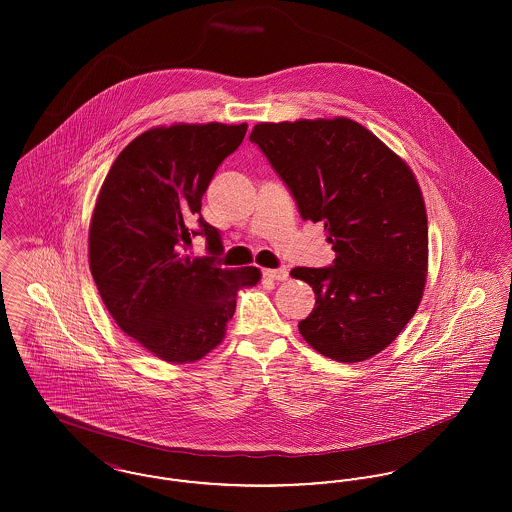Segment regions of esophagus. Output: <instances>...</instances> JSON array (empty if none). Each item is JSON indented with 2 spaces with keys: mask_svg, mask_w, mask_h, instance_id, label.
<instances>
[{
  "mask_svg": "<svg viewBox=\"0 0 512 512\" xmlns=\"http://www.w3.org/2000/svg\"><path fill=\"white\" fill-rule=\"evenodd\" d=\"M263 274L267 276L268 280H276V282L288 280V270L286 268H265Z\"/></svg>",
  "mask_w": 512,
  "mask_h": 512,
  "instance_id": "obj_1",
  "label": "esophagus"
}]
</instances>
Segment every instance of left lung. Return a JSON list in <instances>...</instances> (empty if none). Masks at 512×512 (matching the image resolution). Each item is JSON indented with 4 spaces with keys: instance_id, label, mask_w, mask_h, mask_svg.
Listing matches in <instances>:
<instances>
[{
    "instance_id": "8db88e82",
    "label": "left lung",
    "mask_w": 512,
    "mask_h": 512,
    "mask_svg": "<svg viewBox=\"0 0 512 512\" xmlns=\"http://www.w3.org/2000/svg\"><path fill=\"white\" fill-rule=\"evenodd\" d=\"M249 140L336 251L334 267L290 272L317 297L299 322L303 340L338 363L384 351L414 317L428 276V217L411 167L345 117L259 122Z\"/></svg>"
}]
</instances>
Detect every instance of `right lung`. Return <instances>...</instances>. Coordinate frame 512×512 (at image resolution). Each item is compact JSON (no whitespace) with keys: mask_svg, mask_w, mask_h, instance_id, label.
Segmentation results:
<instances>
[{"mask_svg":"<svg viewBox=\"0 0 512 512\" xmlns=\"http://www.w3.org/2000/svg\"><path fill=\"white\" fill-rule=\"evenodd\" d=\"M247 124L155 126L122 149L107 172L88 232V261L103 305L161 361L184 365L226 336L236 297L261 280L257 267L220 268L184 255L199 223L209 251L219 230L201 217V197Z\"/></svg>","mask_w":512,"mask_h":512,"instance_id":"obj_1","label":"right lung"}]
</instances>
